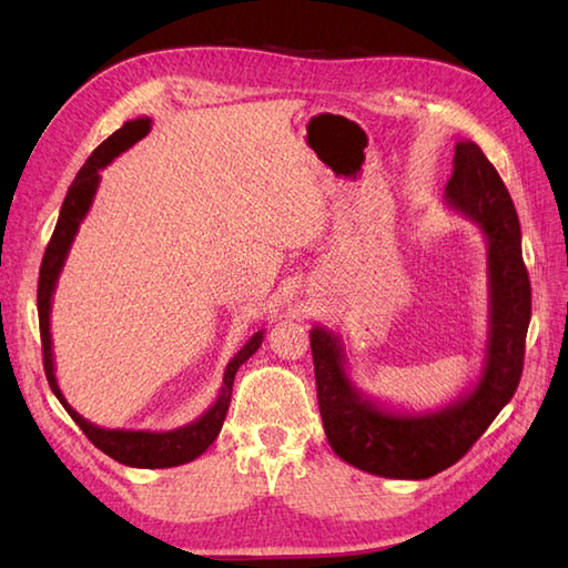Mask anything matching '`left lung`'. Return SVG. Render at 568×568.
Wrapping results in <instances>:
<instances>
[{
    "mask_svg": "<svg viewBox=\"0 0 568 568\" xmlns=\"http://www.w3.org/2000/svg\"><path fill=\"white\" fill-rule=\"evenodd\" d=\"M446 207L474 222L488 246V342L478 381L454 403L427 413L393 409L358 390L344 344L312 327L317 400L334 454L383 478H429L454 466L510 403L523 376L532 291L523 261V234L508 187L474 141H458Z\"/></svg>",
    "mask_w": 568,
    "mask_h": 568,
    "instance_id": "left-lung-1",
    "label": "left lung"
}]
</instances>
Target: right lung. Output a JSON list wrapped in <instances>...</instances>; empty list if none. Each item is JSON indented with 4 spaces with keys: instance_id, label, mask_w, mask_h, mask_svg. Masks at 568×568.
<instances>
[{
    "instance_id": "1",
    "label": "right lung",
    "mask_w": 568,
    "mask_h": 568,
    "mask_svg": "<svg viewBox=\"0 0 568 568\" xmlns=\"http://www.w3.org/2000/svg\"><path fill=\"white\" fill-rule=\"evenodd\" d=\"M149 131H151L149 116L131 119V122H126L122 129H116L110 139L102 141L100 146L92 151L90 159L84 161V165L80 168L78 178L72 180V185L68 187L63 207H60L58 224L53 229V236H51V241H48V248H45L43 261H41L39 324H41L43 368H45L48 385H51V390L60 400V405L65 407V413L75 419V425L84 432V437L98 446L100 452L112 456L114 462L124 464V466L171 468V466L195 462L200 454L210 449V444L216 439V434H220V429L224 425L229 403H232V385H234L236 371L241 364H246V361L258 352L265 329L253 334L251 339L239 348L236 356L229 361L224 368L220 395H216V400L212 403L207 413H202L195 422H190V425L171 429V432L104 429V427L92 425V422H88L80 413H75V409L68 405L65 395L58 388L55 364H53V339H51V307H53V293H55L58 277H60V271H63L78 229L92 207L94 192H98V187H100V171L104 165H110L119 153H124L126 149L134 146V143L146 136Z\"/></svg>"
}]
</instances>
